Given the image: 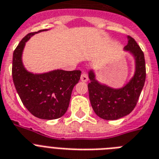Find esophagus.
<instances>
[{"mask_svg":"<svg viewBox=\"0 0 159 159\" xmlns=\"http://www.w3.org/2000/svg\"><path fill=\"white\" fill-rule=\"evenodd\" d=\"M81 81L83 82H86L88 81V76L85 72H82V75H81Z\"/></svg>","mask_w":159,"mask_h":159,"instance_id":"esophagus-1","label":"esophagus"}]
</instances>
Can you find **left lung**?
<instances>
[{
	"label": "left lung",
	"mask_w": 159,
	"mask_h": 159,
	"mask_svg": "<svg viewBox=\"0 0 159 159\" xmlns=\"http://www.w3.org/2000/svg\"><path fill=\"white\" fill-rule=\"evenodd\" d=\"M125 47L135 59V73L125 86L115 89L101 84L95 79L93 70L89 72V97L95 114L107 120H115L125 116L134 109L145 82V61L143 52L131 36H128Z\"/></svg>",
	"instance_id": "left-lung-1"
}]
</instances>
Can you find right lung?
<instances>
[{
	"mask_svg": "<svg viewBox=\"0 0 159 159\" xmlns=\"http://www.w3.org/2000/svg\"><path fill=\"white\" fill-rule=\"evenodd\" d=\"M44 30H47L29 33L18 43L13 54L12 76L26 108L37 118L55 120L66 112L73 89L80 80L82 72L57 69L34 74L25 69L22 56L26 42L34 34Z\"/></svg>",
	"mask_w": 159,
	"mask_h": 159,
	"instance_id": "obj_1",
	"label": "right lung"
}]
</instances>
